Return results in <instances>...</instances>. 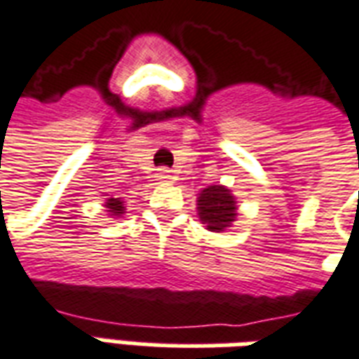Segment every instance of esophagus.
Listing matches in <instances>:
<instances>
[{
    "label": "esophagus",
    "instance_id": "esophagus-1",
    "mask_svg": "<svg viewBox=\"0 0 359 359\" xmlns=\"http://www.w3.org/2000/svg\"><path fill=\"white\" fill-rule=\"evenodd\" d=\"M157 180H161V182H171L172 180V172L169 171V169H159V171L156 172Z\"/></svg>",
    "mask_w": 359,
    "mask_h": 359
}]
</instances>
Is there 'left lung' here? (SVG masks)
I'll use <instances>...</instances> for the list:
<instances>
[{
    "label": "left lung",
    "mask_w": 359,
    "mask_h": 359,
    "mask_svg": "<svg viewBox=\"0 0 359 359\" xmlns=\"http://www.w3.org/2000/svg\"><path fill=\"white\" fill-rule=\"evenodd\" d=\"M196 210L202 225L211 233H223L238 217V205L231 188L225 184H210L200 190L196 198Z\"/></svg>",
    "instance_id": "obj_1"
}]
</instances>
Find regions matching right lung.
<instances>
[{"label":"right lung","instance_id":"obj_1","mask_svg":"<svg viewBox=\"0 0 359 359\" xmlns=\"http://www.w3.org/2000/svg\"><path fill=\"white\" fill-rule=\"evenodd\" d=\"M105 211H107V215L113 219H118L121 215H125L126 213V205L125 202H123V198H107L105 200Z\"/></svg>","mask_w":359,"mask_h":359}]
</instances>
